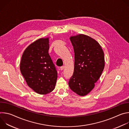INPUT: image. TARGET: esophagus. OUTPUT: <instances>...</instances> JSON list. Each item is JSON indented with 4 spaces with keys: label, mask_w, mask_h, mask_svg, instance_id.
Wrapping results in <instances>:
<instances>
[{
    "label": "esophagus",
    "mask_w": 129,
    "mask_h": 129,
    "mask_svg": "<svg viewBox=\"0 0 129 129\" xmlns=\"http://www.w3.org/2000/svg\"><path fill=\"white\" fill-rule=\"evenodd\" d=\"M64 66H62L60 67V69L61 70H63L64 69Z\"/></svg>",
    "instance_id": "obj_1"
}]
</instances>
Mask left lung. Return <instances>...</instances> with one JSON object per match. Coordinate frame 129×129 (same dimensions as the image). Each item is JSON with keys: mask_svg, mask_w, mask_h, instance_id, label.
I'll return each instance as SVG.
<instances>
[{"mask_svg": "<svg viewBox=\"0 0 129 129\" xmlns=\"http://www.w3.org/2000/svg\"><path fill=\"white\" fill-rule=\"evenodd\" d=\"M70 40L74 49L75 65L69 86L77 94L84 96L93 89L102 75L104 53L99 43L88 36L80 34Z\"/></svg>", "mask_w": 129, "mask_h": 129, "instance_id": "left-lung-1", "label": "left lung"}]
</instances>
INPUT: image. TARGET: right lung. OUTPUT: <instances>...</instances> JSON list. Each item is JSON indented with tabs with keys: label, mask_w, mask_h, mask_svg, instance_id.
<instances>
[{
	"label": "right lung",
	"mask_w": 129,
	"mask_h": 129,
	"mask_svg": "<svg viewBox=\"0 0 129 129\" xmlns=\"http://www.w3.org/2000/svg\"><path fill=\"white\" fill-rule=\"evenodd\" d=\"M48 38H41L24 50L20 69L27 85L36 93L46 94L55 88L57 71L48 53Z\"/></svg>",
	"instance_id": "add662e5"
}]
</instances>
